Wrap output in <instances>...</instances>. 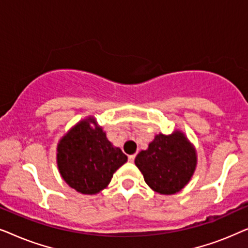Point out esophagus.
<instances>
[{
  "label": "esophagus",
  "instance_id": "1",
  "mask_svg": "<svg viewBox=\"0 0 248 248\" xmlns=\"http://www.w3.org/2000/svg\"><path fill=\"white\" fill-rule=\"evenodd\" d=\"M135 155H128V161L133 162L134 159H135Z\"/></svg>",
  "mask_w": 248,
  "mask_h": 248
}]
</instances>
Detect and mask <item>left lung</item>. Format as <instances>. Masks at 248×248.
I'll return each mask as SVG.
<instances>
[{
	"instance_id": "obj_1",
	"label": "left lung",
	"mask_w": 248,
	"mask_h": 248,
	"mask_svg": "<svg viewBox=\"0 0 248 248\" xmlns=\"http://www.w3.org/2000/svg\"><path fill=\"white\" fill-rule=\"evenodd\" d=\"M134 162L152 191L171 195L191 181L198 155L187 137L176 130L169 135H155L147 150L139 152Z\"/></svg>"
}]
</instances>
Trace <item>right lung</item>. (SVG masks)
Segmentation results:
<instances>
[{"instance_id": "right-lung-1", "label": "right lung", "mask_w": 248, "mask_h": 248, "mask_svg": "<svg viewBox=\"0 0 248 248\" xmlns=\"http://www.w3.org/2000/svg\"><path fill=\"white\" fill-rule=\"evenodd\" d=\"M126 161V155L108 140L93 116L78 122L57 143L60 174L81 194H98L106 188L114 172Z\"/></svg>"}]
</instances>
